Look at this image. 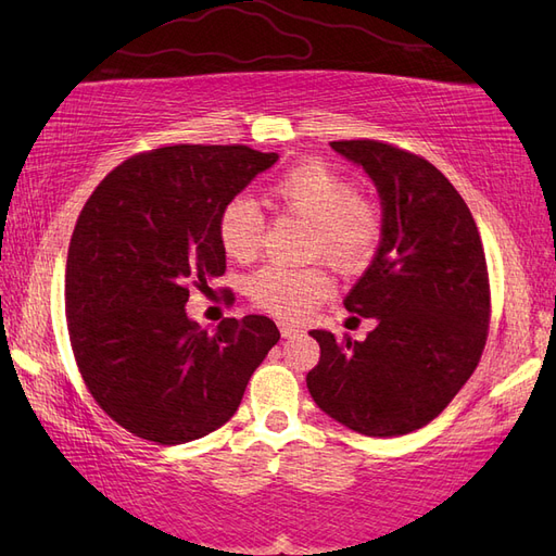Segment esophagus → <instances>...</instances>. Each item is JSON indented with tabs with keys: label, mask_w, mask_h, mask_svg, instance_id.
Wrapping results in <instances>:
<instances>
[{
	"label": "esophagus",
	"mask_w": 556,
	"mask_h": 556,
	"mask_svg": "<svg viewBox=\"0 0 556 556\" xmlns=\"http://www.w3.org/2000/svg\"><path fill=\"white\" fill-rule=\"evenodd\" d=\"M278 327H280V336H282V339H290V336L299 333V327H292V325H285V323H280Z\"/></svg>",
	"instance_id": "1"
}]
</instances>
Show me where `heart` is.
Returning a JSON list of instances; mask_svg holds the SVG:
<instances>
[{
    "instance_id": "obj_1",
    "label": "heart",
    "mask_w": 556,
    "mask_h": 556,
    "mask_svg": "<svg viewBox=\"0 0 556 556\" xmlns=\"http://www.w3.org/2000/svg\"><path fill=\"white\" fill-rule=\"evenodd\" d=\"M271 199L315 227L313 252H323L341 271H355L374 255L380 233L376 208L327 164L294 166L271 185ZM262 231L264 217L248 197L229 199L217 213V241L231 260L245 262L255 255ZM248 290L260 308L285 319H301L329 296L331 278L317 266L268 264L250 278Z\"/></svg>"
}]
</instances>
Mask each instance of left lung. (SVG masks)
Here are the masks:
<instances>
[{
	"label": "left lung",
	"mask_w": 556,
	"mask_h": 556,
	"mask_svg": "<svg viewBox=\"0 0 556 556\" xmlns=\"http://www.w3.org/2000/svg\"><path fill=\"white\" fill-rule=\"evenodd\" d=\"M331 148L371 178L380 243L343 304L376 317L364 341L308 331L313 401L343 427L390 439L439 417L476 371L490 327V278L473 215L427 160L378 141Z\"/></svg>",
	"instance_id": "left-lung-1"
}]
</instances>
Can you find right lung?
Wrapping results in <instances>:
<instances>
[{
	"mask_svg": "<svg viewBox=\"0 0 556 556\" xmlns=\"http://www.w3.org/2000/svg\"><path fill=\"white\" fill-rule=\"evenodd\" d=\"M278 153L166 146L113 169L83 206L66 257V327L90 394L139 439L180 445L229 422L280 331L264 315L215 331L190 288L225 274L215 220Z\"/></svg>",
	"mask_w": 556,
	"mask_h": 556,
	"instance_id": "obj_1",
	"label": "right lung"
}]
</instances>
